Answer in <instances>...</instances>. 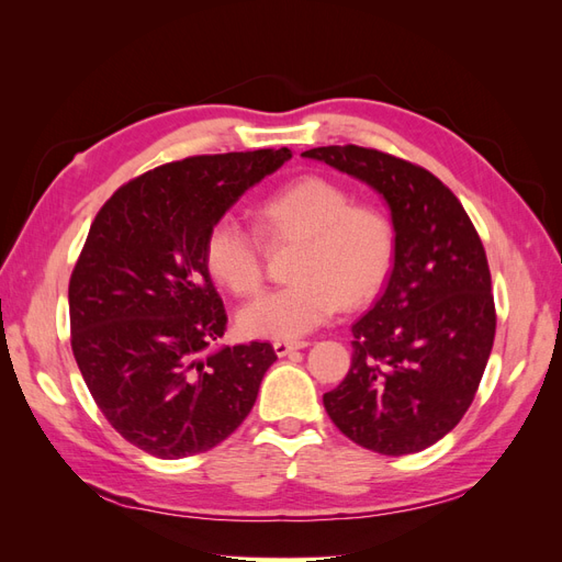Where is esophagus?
<instances>
[{"mask_svg": "<svg viewBox=\"0 0 562 562\" xmlns=\"http://www.w3.org/2000/svg\"><path fill=\"white\" fill-rule=\"evenodd\" d=\"M304 347H310L307 339H295V342H288V339H277V342H274V351H277V356H288L291 351H295V349H304Z\"/></svg>", "mask_w": 562, "mask_h": 562, "instance_id": "obj_1", "label": "esophagus"}]
</instances>
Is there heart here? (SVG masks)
Returning a JSON list of instances; mask_svg holds the SVG:
<instances>
[{
  "label": "heart",
  "instance_id": "obj_1",
  "mask_svg": "<svg viewBox=\"0 0 562 562\" xmlns=\"http://www.w3.org/2000/svg\"><path fill=\"white\" fill-rule=\"evenodd\" d=\"M269 241H297L288 285L250 302L239 314L248 337L295 339L323 326L339 304L356 307L375 295L394 260V223L375 203L353 201L345 184L304 176L279 187L258 206ZM211 277L229 293L250 297L265 283V246L258 229L225 213L203 244Z\"/></svg>",
  "mask_w": 562,
  "mask_h": 562
}]
</instances>
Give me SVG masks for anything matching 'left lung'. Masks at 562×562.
I'll use <instances>...</instances> for the list:
<instances>
[{
    "label": "left lung",
    "instance_id": "left-lung-1",
    "mask_svg": "<svg viewBox=\"0 0 562 562\" xmlns=\"http://www.w3.org/2000/svg\"><path fill=\"white\" fill-rule=\"evenodd\" d=\"M368 182L394 220V269L351 326V368L323 394L353 443L411 454L450 434L479 391L497 312L485 248L464 206L427 168L359 145L307 149Z\"/></svg>",
    "mask_w": 562,
    "mask_h": 562
}]
</instances>
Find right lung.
I'll return each instance as SVG.
<instances>
[{
    "mask_svg": "<svg viewBox=\"0 0 562 562\" xmlns=\"http://www.w3.org/2000/svg\"><path fill=\"white\" fill-rule=\"evenodd\" d=\"M291 149L196 155L151 168L103 203L70 277V345L95 405L161 459L206 452L252 411L269 342L209 345L227 312L203 258L211 225Z\"/></svg>",
    "mask_w": 562,
    "mask_h": 562,
    "instance_id": "obj_1",
    "label": "right lung"
}]
</instances>
